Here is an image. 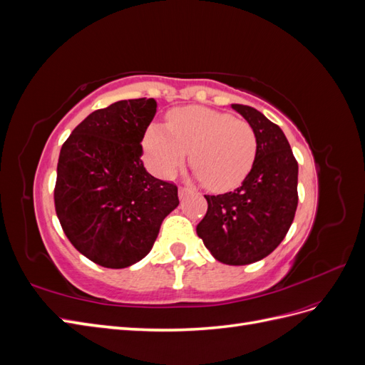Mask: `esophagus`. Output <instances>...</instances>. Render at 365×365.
<instances>
[{"instance_id": "obj_1", "label": "esophagus", "mask_w": 365, "mask_h": 365, "mask_svg": "<svg viewBox=\"0 0 365 365\" xmlns=\"http://www.w3.org/2000/svg\"><path fill=\"white\" fill-rule=\"evenodd\" d=\"M190 193V189H187V187H180L178 195H180V200H184V197Z\"/></svg>"}]
</instances>
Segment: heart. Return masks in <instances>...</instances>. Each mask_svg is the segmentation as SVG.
I'll list each match as a JSON object with an SVG mask.
<instances>
[{
  "label": "heart",
  "mask_w": 365,
  "mask_h": 365,
  "mask_svg": "<svg viewBox=\"0 0 365 365\" xmlns=\"http://www.w3.org/2000/svg\"><path fill=\"white\" fill-rule=\"evenodd\" d=\"M152 170L172 176L190 152L195 178L222 192L245 180L257 152L256 132L248 121L202 106L176 109L168 126L152 125L146 134Z\"/></svg>",
  "instance_id": "1"
}]
</instances>
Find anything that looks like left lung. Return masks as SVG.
Wrapping results in <instances>:
<instances>
[{"instance_id": "left-lung-1", "label": "left lung", "mask_w": 365, "mask_h": 365, "mask_svg": "<svg viewBox=\"0 0 365 365\" xmlns=\"http://www.w3.org/2000/svg\"><path fill=\"white\" fill-rule=\"evenodd\" d=\"M231 108L256 132V158L235 192L205 195L208 208L196 233L216 260L239 267L267 257L288 233L298 204V164L277 125L251 106Z\"/></svg>"}]
</instances>
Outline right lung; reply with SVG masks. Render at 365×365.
<instances>
[{
	"label": "right lung",
	"instance_id": "right-lung-1",
	"mask_svg": "<svg viewBox=\"0 0 365 365\" xmlns=\"http://www.w3.org/2000/svg\"><path fill=\"white\" fill-rule=\"evenodd\" d=\"M153 98L97 109L63 143L54 207L65 236L86 259L126 268L146 257L164 217L178 207V187L153 178L141 141L155 117Z\"/></svg>",
	"mask_w": 365,
	"mask_h": 365
}]
</instances>
